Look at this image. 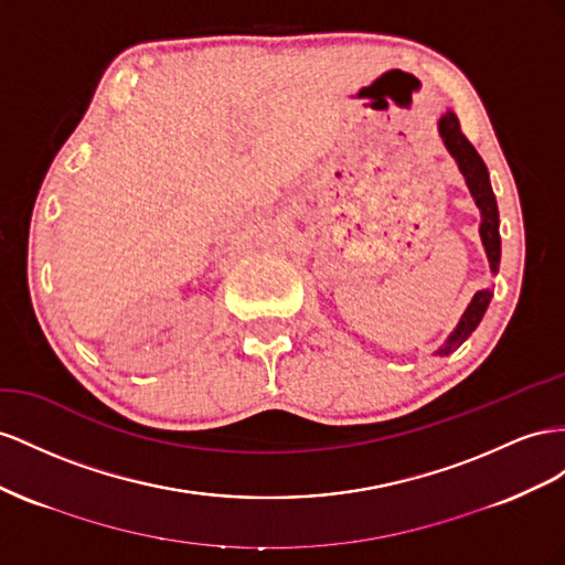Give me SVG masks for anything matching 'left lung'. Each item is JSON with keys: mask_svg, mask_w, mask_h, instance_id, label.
<instances>
[{"mask_svg": "<svg viewBox=\"0 0 565 565\" xmlns=\"http://www.w3.org/2000/svg\"><path fill=\"white\" fill-rule=\"evenodd\" d=\"M438 132L440 139L445 143V149L449 151V156L455 158V163L459 168V172L463 174V182L469 186L471 196L478 205L480 211V241H482V248H486L488 255V263H490V271L497 274L499 271V257H502V238H499V211H497V199H494V191L490 184V172L488 166L482 163V158L478 156V151L473 149V143L463 137L461 127H459V118L455 110H445L440 120H438ZM492 300V288H482L478 291L469 308L463 310L461 319L457 321L455 331L447 335V341L435 350V354H449L455 352L466 338H469L478 324L482 315H486L488 305Z\"/></svg>", "mask_w": 565, "mask_h": 565, "instance_id": "1", "label": "left lung"}]
</instances>
